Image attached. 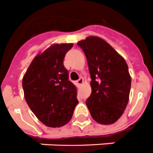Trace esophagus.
<instances>
[{"mask_svg":"<svg viewBox=\"0 0 153 153\" xmlns=\"http://www.w3.org/2000/svg\"><path fill=\"white\" fill-rule=\"evenodd\" d=\"M82 83H83V79H82V78H80L79 80H77V84H78L79 86H81Z\"/></svg>","mask_w":153,"mask_h":153,"instance_id":"34e87169","label":"esophagus"}]
</instances>
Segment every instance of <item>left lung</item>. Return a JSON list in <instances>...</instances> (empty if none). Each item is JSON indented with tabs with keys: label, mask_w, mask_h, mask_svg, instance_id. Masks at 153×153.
I'll use <instances>...</instances> for the list:
<instances>
[{
	"label": "left lung",
	"mask_w": 153,
	"mask_h": 153,
	"mask_svg": "<svg viewBox=\"0 0 153 153\" xmlns=\"http://www.w3.org/2000/svg\"><path fill=\"white\" fill-rule=\"evenodd\" d=\"M86 55L91 94L86 101L98 123L110 125L123 114L129 98L131 77L126 60L104 39L88 36L78 42Z\"/></svg>",
	"instance_id": "8db88e82"
}]
</instances>
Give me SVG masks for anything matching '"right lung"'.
<instances>
[{
    "instance_id": "add662e5",
    "label": "right lung",
    "mask_w": 153,
    "mask_h": 153,
    "mask_svg": "<svg viewBox=\"0 0 153 153\" xmlns=\"http://www.w3.org/2000/svg\"><path fill=\"white\" fill-rule=\"evenodd\" d=\"M73 44H52L33 59L23 77L25 100L45 126L61 127L71 119L79 103L77 88L63 65Z\"/></svg>"
}]
</instances>
